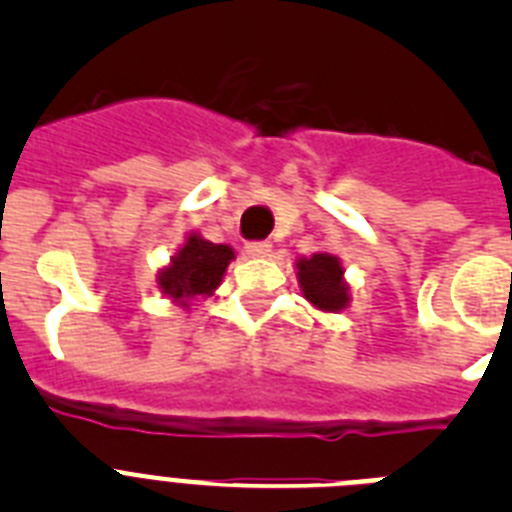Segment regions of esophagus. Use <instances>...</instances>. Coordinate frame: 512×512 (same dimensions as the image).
Wrapping results in <instances>:
<instances>
[{
    "instance_id": "1",
    "label": "esophagus",
    "mask_w": 512,
    "mask_h": 512,
    "mask_svg": "<svg viewBox=\"0 0 512 512\" xmlns=\"http://www.w3.org/2000/svg\"><path fill=\"white\" fill-rule=\"evenodd\" d=\"M246 253L248 256H253V259H264V256H269L271 253V243L251 241V243H246Z\"/></svg>"
}]
</instances>
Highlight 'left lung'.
<instances>
[{"label": "left lung", "mask_w": 512, "mask_h": 512, "mask_svg": "<svg viewBox=\"0 0 512 512\" xmlns=\"http://www.w3.org/2000/svg\"><path fill=\"white\" fill-rule=\"evenodd\" d=\"M297 282L302 297L323 312H341L351 302L341 261L330 253H312L310 259H297Z\"/></svg>", "instance_id": "left-lung-1"}]
</instances>
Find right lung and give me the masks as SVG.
<instances>
[{
    "mask_svg": "<svg viewBox=\"0 0 512 512\" xmlns=\"http://www.w3.org/2000/svg\"><path fill=\"white\" fill-rule=\"evenodd\" d=\"M233 259V248L225 243H210L202 235L189 233L179 253L171 256V264L158 271V289L171 302L189 307V300L212 295L220 287Z\"/></svg>",
    "mask_w": 512,
    "mask_h": 512,
    "instance_id": "right-lung-1",
    "label": "right lung"
}]
</instances>
